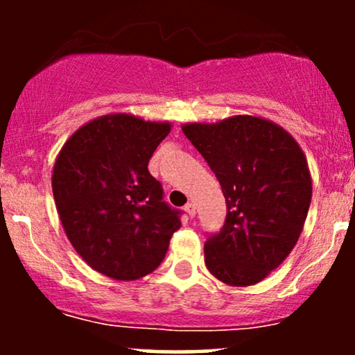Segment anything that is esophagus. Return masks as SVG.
Segmentation results:
<instances>
[{"instance_id": "esophagus-1", "label": "esophagus", "mask_w": 355, "mask_h": 355, "mask_svg": "<svg viewBox=\"0 0 355 355\" xmlns=\"http://www.w3.org/2000/svg\"><path fill=\"white\" fill-rule=\"evenodd\" d=\"M185 211H187V214H189L190 218H193L195 214H197V207H195V203H193V202L187 203V205H185Z\"/></svg>"}]
</instances>
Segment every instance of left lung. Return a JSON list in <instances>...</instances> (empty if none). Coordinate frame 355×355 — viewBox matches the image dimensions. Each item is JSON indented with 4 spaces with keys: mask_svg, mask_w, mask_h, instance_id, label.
Returning <instances> with one entry per match:
<instances>
[{
    "mask_svg": "<svg viewBox=\"0 0 355 355\" xmlns=\"http://www.w3.org/2000/svg\"><path fill=\"white\" fill-rule=\"evenodd\" d=\"M214 170L227 202L220 234L205 242V266L234 287L259 284L287 259L312 198L307 158L287 130L254 115L183 123Z\"/></svg>",
    "mask_w": 355,
    "mask_h": 355,
    "instance_id": "1",
    "label": "left lung"
}]
</instances>
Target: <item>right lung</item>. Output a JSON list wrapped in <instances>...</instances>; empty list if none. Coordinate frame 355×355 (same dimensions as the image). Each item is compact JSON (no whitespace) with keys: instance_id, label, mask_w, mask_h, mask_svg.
<instances>
[{"instance_id":"1","label":"right lung","mask_w":355,"mask_h":355,"mask_svg":"<svg viewBox=\"0 0 355 355\" xmlns=\"http://www.w3.org/2000/svg\"><path fill=\"white\" fill-rule=\"evenodd\" d=\"M170 130V121L110 113L81 125L55 160L51 187L64 234L93 270L113 280L152 274L182 225L148 172Z\"/></svg>"}]
</instances>
